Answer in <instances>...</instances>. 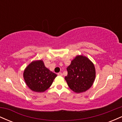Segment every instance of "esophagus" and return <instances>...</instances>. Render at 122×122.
<instances>
[{
    "label": "esophagus",
    "instance_id": "obj_1",
    "mask_svg": "<svg viewBox=\"0 0 122 122\" xmlns=\"http://www.w3.org/2000/svg\"><path fill=\"white\" fill-rule=\"evenodd\" d=\"M58 76H62V73L61 72H59L58 73V74H57Z\"/></svg>",
    "mask_w": 122,
    "mask_h": 122
}]
</instances>
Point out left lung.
<instances>
[{
  "label": "left lung",
  "mask_w": 122,
  "mask_h": 122,
  "mask_svg": "<svg viewBox=\"0 0 122 122\" xmlns=\"http://www.w3.org/2000/svg\"><path fill=\"white\" fill-rule=\"evenodd\" d=\"M65 76L69 87L73 91L81 93L91 87L95 79L94 65L86 57L77 56L67 68Z\"/></svg>",
  "instance_id": "left-lung-1"
}]
</instances>
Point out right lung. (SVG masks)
I'll return each instance as SVG.
<instances>
[{
  "label": "right lung",
  "instance_id": "obj_1",
  "mask_svg": "<svg viewBox=\"0 0 122 122\" xmlns=\"http://www.w3.org/2000/svg\"><path fill=\"white\" fill-rule=\"evenodd\" d=\"M57 76L46 68L43 61H33L27 66L23 73L26 84L30 89L37 92H43L51 86Z\"/></svg>",
  "mask_w": 122,
  "mask_h": 122
}]
</instances>
